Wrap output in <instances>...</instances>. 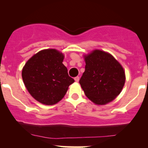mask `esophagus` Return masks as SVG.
I'll return each instance as SVG.
<instances>
[{
  "label": "esophagus",
  "instance_id": "1",
  "mask_svg": "<svg viewBox=\"0 0 148 148\" xmlns=\"http://www.w3.org/2000/svg\"><path fill=\"white\" fill-rule=\"evenodd\" d=\"M74 80H75L76 82H79V76H76V77L74 78Z\"/></svg>",
  "mask_w": 148,
  "mask_h": 148
}]
</instances>
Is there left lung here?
Returning <instances> with one entry per match:
<instances>
[{"instance_id": "left-lung-1", "label": "left lung", "mask_w": 148, "mask_h": 148, "mask_svg": "<svg viewBox=\"0 0 148 148\" xmlns=\"http://www.w3.org/2000/svg\"><path fill=\"white\" fill-rule=\"evenodd\" d=\"M85 72L79 81L85 95L96 104L113 101L123 90L125 71L111 54L95 50L85 56Z\"/></svg>"}]
</instances>
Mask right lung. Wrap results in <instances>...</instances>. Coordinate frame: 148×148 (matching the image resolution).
I'll use <instances>...</instances> for the list:
<instances>
[{
    "label": "right lung",
    "instance_id": "obj_1",
    "mask_svg": "<svg viewBox=\"0 0 148 148\" xmlns=\"http://www.w3.org/2000/svg\"><path fill=\"white\" fill-rule=\"evenodd\" d=\"M64 56L56 49L40 51L27 61L22 79L32 97L46 105L55 104L65 95L74 80L62 64Z\"/></svg>",
    "mask_w": 148,
    "mask_h": 148
}]
</instances>
